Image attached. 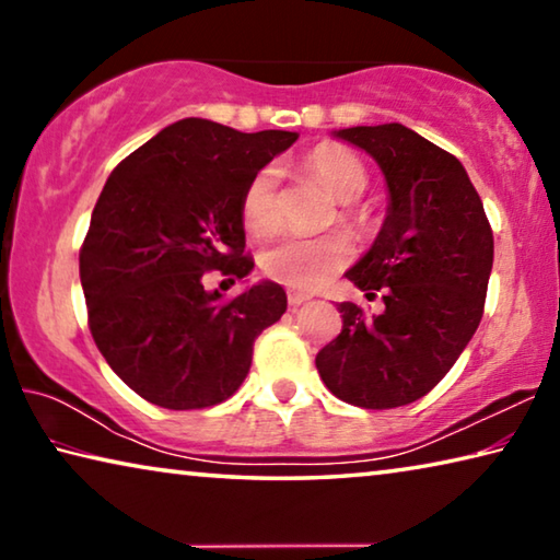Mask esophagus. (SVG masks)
<instances>
[{
  "mask_svg": "<svg viewBox=\"0 0 560 560\" xmlns=\"http://www.w3.org/2000/svg\"><path fill=\"white\" fill-rule=\"evenodd\" d=\"M311 296H308V293H299V291H289V306L293 308V311H296L299 306H301V303H306Z\"/></svg>",
  "mask_w": 560,
  "mask_h": 560,
  "instance_id": "34e87169",
  "label": "esophagus"
}]
</instances>
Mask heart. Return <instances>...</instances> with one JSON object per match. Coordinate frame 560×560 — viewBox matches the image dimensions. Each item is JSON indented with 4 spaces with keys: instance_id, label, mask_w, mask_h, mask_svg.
I'll list each match as a JSON object with an SVG mask.
<instances>
[{
    "instance_id": "b5f03b06",
    "label": "heart",
    "mask_w": 560,
    "mask_h": 560,
    "mask_svg": "<svg viewBox=\"0 0 560 560\" xmlns=\"http://www.w3.org/2000/svg\"><path fill=\"white\" fill-rule=\"evenodd\" d=\"M303 165L314 175L336 202H343L338 212L340 222L358 232L371 230V217L363 210L348 205L371 185V175L363 158L343 145H318L303 160ZM242 220L254 234H269L281 224V173L277 165H264L249 177L242 192ZM353 242L346 232H328L320 236H281L261 252V271L271 281H279L289 289L311 291L326 283L334 273L346 269L353 259Z\"/></svg>"
}]
</instances>
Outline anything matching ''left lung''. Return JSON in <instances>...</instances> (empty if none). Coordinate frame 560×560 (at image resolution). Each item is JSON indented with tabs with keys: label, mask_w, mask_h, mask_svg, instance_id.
Here are the masks:
<instances>
[{
	"label": "left lung",
	"mask_w": 560,
	"mask_h": 560,
	"mask_svg": "<svg viewBox=\"0 0 560 560\" xmlns=\"http://www.w3.org/2000/svg\"><path fill=\"white\" fill-rule=\"evenodd\" d=\"M385 173L390 207L371 252L346 271L368 314L340 303L343 328L320 348L316 368L336 397L390 410L428 395L477 330L494 261V234L467 170L447 150L400 122L336 132Z\"/></svg>",
	"instance_id": "left-lung-1"
}]
</instances>
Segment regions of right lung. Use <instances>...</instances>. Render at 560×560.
Here are the masks:
<instances>
[{
	"instance_id": "1",
	"label": "right lung",
	"mask_w": 560,
	"mask_h": 560,
	"mask_svg": "<svg viewBox=\"0 0 560 560\" xmlns=\"http://www.w3.org/2000/svg\"><path fill=\"white\" fill-rule=\"evenodd\" d=\"M296 138L185 118L110 173L79 252L81 287L101 355L143 400L167 410L224 402L249 373L254 340L287 311L279 283L224 299L205 277L252 271L242 192Z\"/></svg>"
}]
</instances>
